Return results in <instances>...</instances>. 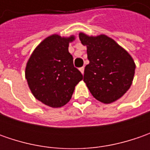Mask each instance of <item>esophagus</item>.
Segmentation results:
<instances>
[{
	"label": "esophagus",
	"mask_w": 150,
	"mask_h": 150,
	"mask_svg": "<svg viewBox=\"0 0 150 150\" xmlns=\"http://www.w3.org/2000/svg\"><path fill=\"white\" fill-rule=\"evenodd\" d=\"M79 70H80V72H82V74H83V73H84V67H80V68H79Z\"/></svg>",
	"instance_id": "1"
}]
</instances>
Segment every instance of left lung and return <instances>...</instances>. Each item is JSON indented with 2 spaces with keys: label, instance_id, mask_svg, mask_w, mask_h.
I'll return each instance as SVG.
<instances>
[{
  "label": "left lung",
  "instance_id": "1",
  "mask_svg": "<svg viewBox=\"0 0 150 150\" xmlns=\"http://www.w3.org/2000/svg\"><path fill=\"white\" fill-rule=\"evenodd\" d=\"M87 47L89 63L84 69L83 81L92 95L103 103L119 99L129 89L135 63L129 53L106 35L88 36L79 33Z\"/></svg>",
  "mask_w": 150,
  "mask_h": 150
}]
</instances>
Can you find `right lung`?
I'll list each match as a JSON object with an SVG mask.
<instances>
[{"instance_id": "1", "label": "right lung", "mask_w": 150, "mask_h": 150, "mask_svg": "<svg viewBox=\"0 0 150 150\" xmlns=\"http://www.w3.org/2000/svg\"><path fill=\"white\" fill-rule=\"evenodd\" d=\"M75 40L53 34L45 38L27 61L25 76L33 96L42 103L60 108L72 98L75 86L83 75L73 66L68 52L69 42Z\"/></svg>"}]
</instances>
